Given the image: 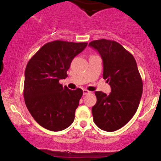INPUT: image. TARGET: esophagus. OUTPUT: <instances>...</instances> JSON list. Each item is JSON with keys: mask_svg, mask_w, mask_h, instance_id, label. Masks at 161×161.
Listing matches in <instances>:
<instances>
[{"mask_svg": "<svg viewBox=\"0 0 161 161\" xmlns=\"http://www.w3.org/2000/svg\"><path fill=\"white\" fill-rule=\"evenodd\" d=\"M90 92H91L88 91V90H86V89H83V95H86V94L90 93Z\"/></svg>", "mask_w": 161, "mask_h": 161, "instance_id": "34e87169", "label": "esophagus"}]
</instances>
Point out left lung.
Returning a JSON list of instances; mask_svg holds the SVG:
<instances>
[{"mask_svg":"<svg viewBox=\"0 0 161 161\" xmlns=\"http://www.w3.org/2000/svg\"><path fill=\"white\" fill-rule=\"evenodd\" d=\"M100 53L103 78L111 88L108 95L96 92L93 120L99 128L113 132L125 126L137 111L143 91L142 77L133 55L115 41L102 39L89 44Z\"/></svg>","mask_w":161,"mask_h":161,"instance_id":"8db88e82","label":"left lung"}]
</instances>
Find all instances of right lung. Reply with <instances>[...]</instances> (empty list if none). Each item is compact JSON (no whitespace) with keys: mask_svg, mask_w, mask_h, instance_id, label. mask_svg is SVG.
I'll return each mask as SVG.
<instances>
[{"mask_svg":"<svg viewBox=\"0 0 161 161\" xmlns=\"http://www.w3.org/2000/svg\"><path fill=\"white\" fill-rule=\"evenodd\" d=\"M87 45V42H50L43 45L28 62L24 100L33 118L45 129L63 130L73 122L83 91L63 87L59 80L67 78L72 59Z\"/></svg>","mask_w":161,"mask_h":161,"instance_id":"right-lung-1","label":"right lung"}]
</instances>
